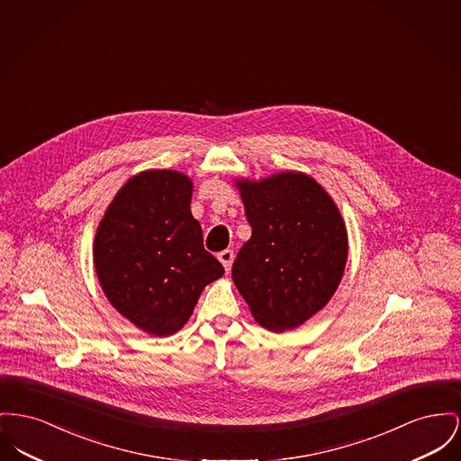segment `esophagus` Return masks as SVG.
Here are the masks:
<instances>
[{
    "label": "esophagus",
    "instance_id": "1",
    "mask_svg": "<svg viewBox=\"0 0 461 461\" xmlns=\"http://www.w3.org/2000/svg\"><path fill=\"white\" fill-rule=\"evenodd\" d=\"M217 259L222 263L224 270L230 271V268H231V263H233V250H231V249H224V250H221V252L217 254Z\"/></svg>",
    "mask_w": 461,
    "mask_h": 461
}]
</instances>
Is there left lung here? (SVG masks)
<instances>
[{
	"label": "left lung",
	"mask_w": 461,
	"mask_h": 461,
	"mask_svg": "<svg viewBox=\"0 0 461 461\" xmlns=\"http://www.w3.org/2000/svg\"><path fill=\"white\" fill-rule=\"evenodd\" d=\"M237 188L252 228L231 268L256 322L294 329L336 293L348 258V235L329 193L303 172H278Z\"/></svg>",
	"instance_id": "obj_1"
}]
</instances>
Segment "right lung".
<instances>
[{"instance_id": "1", "label": "right lung", "mask_w": 461, "mask_h": 461, "mask_svg": "<svg viewBox=\"0 0 461 461\" xmlns=\"http://www.w3.org/2000/svg\"><path fill=\"white\" fill-rule=\"evenodd\" d=\"M191 193L186 174L144 170L116 193L95 231L94 265L106 298L151 336L177 332L224 273L203 249Z\"/></svg>"}]
</instances>
